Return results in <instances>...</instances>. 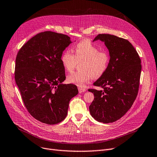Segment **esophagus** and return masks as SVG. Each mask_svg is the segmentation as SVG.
<instances>
[{"instance_id": "34e87169", "label": "esophagus", "mask_w": 157, "mask_h": 157, "mask_svg": "<svg viewBox=\"0 0 157 157\" xmlns=\"http://www.w3.org/2000/svg\"><path fill=\"white\" fill-rule=\"evenodd\" d=\"M78 89V91H79V93H82L85 92V91H86V90L85 88H83V87H79Z\"/></svg>"}]
</instances>
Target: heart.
<instances>
[{"label":"heart","instance_id":"heart-1","mask_svg":"<svg viewBox=\"0 0 157 157\" xmlns=\"http://www.w3.org/2000/svg\"><path fill=\"white\" fill-rule=\"evenodd\" d=\"M99 48L91 42L84 40L72 48L73 53L66 50L60 56V62L64 70L71 72L80 64V71L67 77V82L79 87L84 86L93 78H100L105 73L110 63V55L106 50Z\"/></svg>","mask_w":157,"mask_h":157}]
</instances>
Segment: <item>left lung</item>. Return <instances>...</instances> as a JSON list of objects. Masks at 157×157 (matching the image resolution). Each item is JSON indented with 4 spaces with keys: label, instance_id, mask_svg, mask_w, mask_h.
Returning <instances> with one entry per match:
<instances>
[{
    "label": "left lung",
    "instance_id": "left-lung-1",
    "mask_svg": "<svg viewBox=\"0 0 157 157\" xmlns=\"http://www.w3.org/2000/svg\"><path fill=\"white\" fill-rule=\"evenodd\" d=\"M97 40L104 42L108 48L110 63L105 73L93 83L102 90H88L94 94L89 108L96 121L108 124L120 119L132 106L139 88L141 60L126 39L98 34L93 41Z\"/></svg>",
    "mask_w": 157,
    "mask_h": 157
}]
</instances>
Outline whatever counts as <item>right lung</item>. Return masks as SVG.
Listing matches in <instances>:
<instances>
[{
  "label": "right lung",
  "instance_id": "right-lung-1",
  "mask_svg": "<svg viewBox=\"0 0 157 157\" xmlns=\"http://www.w3.org/2000/svg\"><path fill=\"white\" fill-rule=\"evenodd\" d=\"M71 43L66 35L44 31L25 43L17 53L16 84L29 114L42 123L63 121L70 100L78 93L77 86L62 84L66 75L60 56Z\"/></svg>",
  "mask_w": 157,
  "mask_h": 157
}]
</instances>
